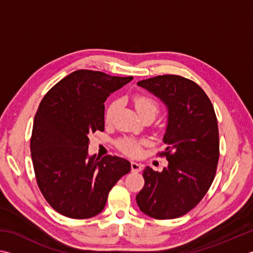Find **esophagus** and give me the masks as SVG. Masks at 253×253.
I'll return each instance as SVG.
<instances>
[{"label":"esophagus","mask_w":253,"mask_h":253,"mask_svg":"<svg viewBox=\"0 0 253 253\" xmlns=\"http://www.w3.org/2000/svg\"><path fill=\"white\" fill-rule=\"evenodd\" d=\"M131 171L132 172H140L142 170V166L137 162H131Z\"/></svg>","instance_id":"1"}]
</instances>
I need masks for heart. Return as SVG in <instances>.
Returning <instances> with one entry per match:
<instances>
[{
    "instance_id": "1",
    "label": "heart",
    "mask_w": 253,
    "mask_h": 253,
    "mask_svg": "<svg viewBox=\"0 0 253 253\" xmlns=\"http://www.w3.org/2000/svg\"><path fill=\"white\" fill-rule=\"evenodd\" d=\"M135 107L136 111L139 114L140 117L145 115H157L158 112H159V106H158L157 102L153 100V98L146 96V95H137L135 97ZM120 101H113L110 105H108L106 113H105V120L107 122H111L113 120L114 115L117 112L118 107H120ZM120 146V149L125 152L128 156H137L140 153V142L135 139H129V138H126V139H123L118 143Z\"/></svg>"
}]
</instances>
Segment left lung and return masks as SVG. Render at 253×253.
I'll return each instance as SVG.
<instances>
[{
	"label": "left lung",
	"mask_w": 253,
	"mask_h": 253,
	"mask_svg": "<svg viewBox=\"0 0 253 253\" xmlns=\"http://www.w3.org/2000/svg\"><path fill=\"white\" fill-rule=\"evenodd\" d=\"M157 96L168 111L163 142L168 167H147L145 185L136 196L142 212L156 219L181 217L199 204L214 181L219 135L214 107L205 92L189 79L158 76L137 83Z\"/></svg>",
	"instance_id": "obj_1"
}]
</instances>
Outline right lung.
<instances>
[{"label":"right lung","mask_w":253,"mask_h":253,"mask_svg":"<svg viewBox=\"0 0 253 253\" xmlns=\"http://www.w3.org/2000/svg\"><path fill=\"white\" fill-rule=\"evenodd\" d=\"M132 77L78 70L63 78L39 104L31 139L39 190L54 211L74 219L104 210L108 193L130 162L88 155V136L104 130V102Z\"/></svg>","instance_id":"obj_1"}]
</instances>
